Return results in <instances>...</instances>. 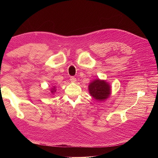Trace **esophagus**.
I'll return each mask as SVG.
<instances>
[{"label":"esophagus","mask_w":158,"mask_h":158,"mask_svg":"<svg viewBox=\"0 0 158 158\" xmlns=\"http://www.w3.org/2000/svg\"><path fill=\"white\" fill-rule=\"evenodd\" d=\"M70 80V82H71L72 83H75V82H76V78L75 77H74V76H71Z\"/></svg>","instance_id":"1"}]
</instances>
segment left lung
<instances>
[{
	"label": "left lung",
	"instance_id": "left-lung-1",
	"mask_svg": "<svg viewBox=\"0 0 158 158\" xmlns=\"http://www.w3.org/2000/svg\"><path fill=\"white\" fill-rule=\"evenodd\" d=\"M90 95L98 101L102 102L107 99L111 92V86L106 80L96 79L88 85Z\"/></svg>",
	"mask_w": 158,
	"mask_h": 158
}]
</instances>
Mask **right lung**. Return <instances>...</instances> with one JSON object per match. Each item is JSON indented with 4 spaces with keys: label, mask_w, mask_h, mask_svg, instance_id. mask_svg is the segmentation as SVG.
Returning <instances> with one entry per match:
<instances>
[{
    "label": "right lung",
    "mask_w": 158,
    "mask_h": 158,
    "mask_svg": "<svg viewBox=\"0 0 158 158\" xmlns=\"http://www.w3.org/2000/svg\"><path fill=\"white\" fill-rule=\"evenodd\" d=\"M51 93L52 94V93H54V92H56V90H55V88L54 87L53 88H52V89L51 90Z\"/></svg>",
    "instance_id": "1"
}]
</instances>
